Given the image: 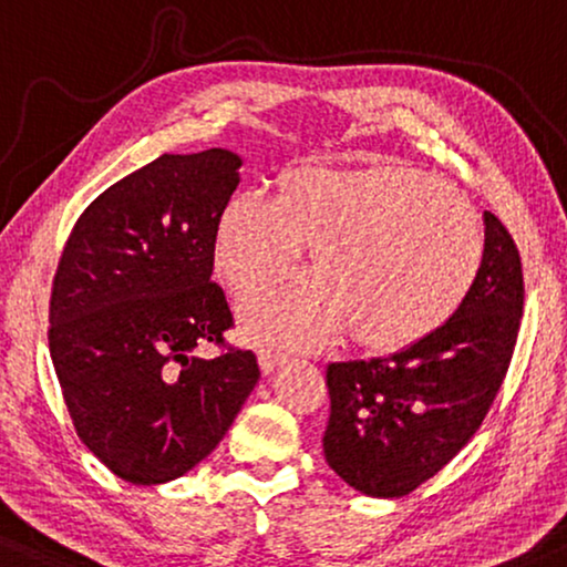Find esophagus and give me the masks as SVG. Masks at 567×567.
<instances>
[{
  "instance_id": "34e87169",
  "label": "esophagus",
  "mask_w": 567,
  "mask_h": 567,
  "mask_svg": "<svg viewBox=\"0 0 567 567\" xmlns=\"http://www.w3.org/2000/svg\"><path fill=\"white\" fill-rule=\"evenodd\" d=\"M288 354H285L282 350H277V347H259V365L264 373H271L275 371L277 362H282Z\"/></svg>"
}]
</instances>
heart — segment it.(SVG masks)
<instances>
[{
    "mask_svg": "<svg viewBox=\"0 0 567 567\" xmlns=\"http://www.w3.org/2000/svg\"><path fill=\"white\" fill-rule=\"evenodd\" d=\"M311 246L313 271L246 300L251 334L311 344L347 327L368 350L433 334L470 296L485 259L477 209L454 186L404 165H300L275 199H230L215 267L236 296L282 277Z\"/></svg>",
    "mask_w": 567,
    "mask_h": 567,
    "instance_id": "obj_1",
    "label": "heart"
}]
</instances>
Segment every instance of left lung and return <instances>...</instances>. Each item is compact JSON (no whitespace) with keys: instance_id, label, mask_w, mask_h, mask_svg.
Here are the masks:
<instances>
[{"instance_id":"left-lung-1","label":"left lung","mask_w":567,"mask_h":567,"mask_svg":"<svg viewBox=\"0 0 567 567\" xmlns=\"http://www.w3.org/2000/svg\"><path fill=\"white\" fill-rule=\"evenodd\" d=\"M470 296L433 334L389 358L327 368V464L371 497H402L462 451L508 373L524 313V269L493 213Z\"/></svg>"}]
</instances>
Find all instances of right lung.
<instances>
[{
	"label": "right lung",
	"mask_w": 567,
	"mask_h": 567,
	"mask_svg": "<svg viewBox=\"0 0 567 567\" xmlns=\"http://www.w3.org/2000/svg\"><path fill=\"white\" fill-rule=\"evenodd\" d=\"M230 150L161 155L105 188L66 238L49 347L80 441L134 485L213 454L259 381L215 282V228L238 186ZM213 343V361L192 355Z\"/></svg>",
	"instance_id": "add662e5"
}]
</instances>
